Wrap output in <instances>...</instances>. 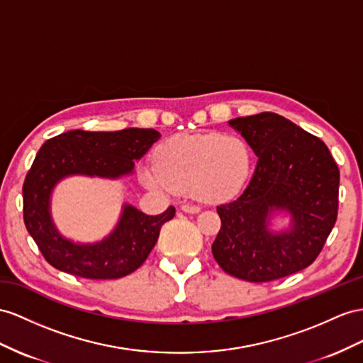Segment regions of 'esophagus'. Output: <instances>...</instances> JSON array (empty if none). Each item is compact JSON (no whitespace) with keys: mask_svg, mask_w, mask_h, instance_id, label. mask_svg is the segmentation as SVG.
<instances>
[{"mask_svg":"<svg viewBox=\"0 0 363 363\" xmlns=\"http://www.w3.org/2000/svg\"><path fill=\"white\" fill-rule=\"evenodd\" d=\"M181 210L185 211V213H191V215H196V213L201 211V207L194 206V203H182Z\"/></svg>","mask_w":363,"mask_h":363,"instance_id":"esophagus-1","label":"esophagus"}]
</instances>
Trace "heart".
I'll return each instance as SVG.
<instances>
[{"mask_svg":"<svg viewBox=\"0 0 363 363\" xmlns=\"http://www.w3.org/2000/svg\"><path fill=\"white\" fill-rule=\"evenodd\" d=\"M248 173L250 150L242 139L202 133L167 139L155 153V167H144L141 178L153 190L191 191L218 202L235 196Z\"/></svg>","mask_w":363,"mask_h":363,"instance_id":"heart-1","label":"heart"}]
</instances>
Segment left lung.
I'll return each mask as SVG.
<instances>
[{"label":"left lung","instance_id":"obj_1","mask_svg":"<svg viewBox=\"0 0 363 363\" xmlns=\"http://www.w3.org/2000/svg\"><path fill=\"white\" fill-rule=\"evenodd\" d=\"M257 156L240 196L218 207L220 230L211 245L225 273L268 282L314 262L336 224L339 169L319 138L277 113L264 111L228 121ZM277 212L291 216L272 230Z\"/></svg>","mask_w":363,"mask_h":363}]
</instances>
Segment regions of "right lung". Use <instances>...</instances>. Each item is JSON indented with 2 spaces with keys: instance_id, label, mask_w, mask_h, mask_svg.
Wrapping results in <instances>:
<instances>
[{
  "instance_id": "add662e5",
  "label": "right lung",
  "mask_w": 363,
  "mask_h": 363,
  "mask_svg": "<svg viewBox=\"0 0 363 363\" xmlns=\"http://www.w3.org/2000/svg\"><path fill=\"white\" fill-rule=\"evenodd\" d=\"M161 138L153 128L118 132L70 130L45 141L23 185L24 224L52 267L86 279H119L138 270L150 255L161 227L174 216L169 207L157 216L124 203L116 227L98 242L62 236L50 210L55 187L69 176L119 179L133 174L135 162Z\"/></svg>"
}]
</instances>
